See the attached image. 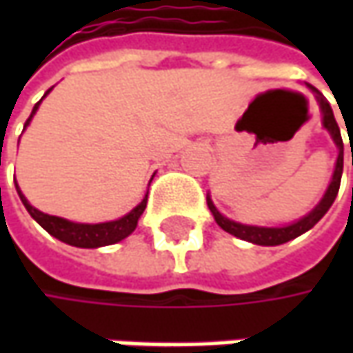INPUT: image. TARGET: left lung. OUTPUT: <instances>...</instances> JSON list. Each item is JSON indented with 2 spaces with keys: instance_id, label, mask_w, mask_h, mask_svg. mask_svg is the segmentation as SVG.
<instances>
[{
  "instance_id": "8db88e82",
  "label": "left lung",
  "mask_w": 353,
  "mask_h": 353,
  "mask_svg": "<svg viewBox=\"0 0 353 353\" xmlns=\"http://www.w3.org/2000/svg\"><path fill=\"white\" fill-rule=\"evenodd\" d=\"M308 88L314 92V98L320 105V112H322V128L326 129L332 137L334 145L338 147V159H336V167H334L332 172V181L328 184L324 196L320 200L319 204L308 212L306 216H303L301 220L292 222L289 225H277V228H267V225H250V224H239V222H234L230 218H225L224 214H220V210L214 206L210 194L206 196V202H208V208H210L212 216L216 220V224L220 225L224 232L232 234V236L239 237L243 241H250V243H255V245H281V243H287L294 237L303 236L305 232H308L310 228L319 224L320 218L330 210V206L336 200V194L340 190V181H342V170H344V141H342V135H340V128L336 123L332 114V108L328 100L320 94L319 90L308 86ZM353 155V153H352ZM353 159V157H352ZM353 163V161H352Z\"/></svg>"
}]
</instances>
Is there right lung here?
I'll return each mask as SVG.
<instances>
[{
	"mask_svg": "<svg viewBox=\"0 0 353 353\" xmlns=\"http://www.w3.org/2000/svg\"><path fill=\"white\" fill-rule=\"evenodd\" d=\"M52 90V88H50ZM47 90V94L50 92ZM45 94V96H47ZM43 96V98H45ZM43 102V100H41ZM41 102L34 103L33 112L29 119L25 121V128L31 123V119L37 114ZM153 181V179H151ZM15 188H17V194H19L23 206L27 208V212L31 214L34 222L39 225H43L47 230L48 234L57 239H61L68 245H74V248H84V250H96V248H103V245H112V243H117L121 239H125L128 236L133 234V230L137 228V222L141 218V214L145 212V206H147V194L143 198L141 202L133 208L131 212H128L125 216L117 218V220H112V222H102V224H80V222H70L66 218H59V216H50V214H45V212L37 210L34 206H31V202L25 198V194L21 192L19 184L15 183Z\"/></svg>",
	"mask_w": 353,
	"mask_h": 353,
	"instance_id": "right-lung-1",
	"label": "right lung"
}]
</instances>
